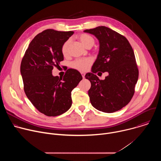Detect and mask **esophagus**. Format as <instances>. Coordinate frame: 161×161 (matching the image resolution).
<instances>
[{
	"instance_id": "obj_1",
	"label": "esophagus",
	"mask_w": 161,
	"mask_h": 161,
	"mask_svg": "<svg viewBox=\"0 0 161 161\" xmlns=\"http://www.w3.org/2000/svg\"><path fill=\"white\" fill-rule=\"evenodd\" d=\"M81 75H82L83 78H85V73H83V72H81Z\"/></svg>"
}]
</instances>
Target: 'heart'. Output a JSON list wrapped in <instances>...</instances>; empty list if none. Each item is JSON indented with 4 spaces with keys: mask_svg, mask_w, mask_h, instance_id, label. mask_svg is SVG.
I'll return each instance as SVG.
<instances>
[{
    "mask_svg": "<svg viewBox=\"0 0 161 161\" xmlns=\"http://www.w3.org/2000/svg\"><path fill=\"white\" fill-rule=\"evenodd\" d=\"M77 38L83 47H85L86 48L92 47L95 43L94 39L91 36L87 34H81L77 37ZM69 44H70V41L68 40L65 41L62 45L61 50H62V53L64 57L68 55ZM92 59L90 58H81V59H78L74 61L72 63L71 66L72 67H73L74 69H76L77 70L81 71H85L88 69V67L92 64Z\"/></svg>",
    "mask_w": 161,
    "mask_h": 161,
    "instance_id": "heart-1",
    "label": "heart"
}]
</instances>
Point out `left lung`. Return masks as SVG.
Masks as SVG:
<instances>
[{"mask_svg": "<svg viewBox=\"0 0 161 161\" xmlns=\"http://www.w3.org/2000/svg\"><path fill=\"white\" fill-rule=\"evenodd\" d=\"M84 32L94 35L99 42V54L92 73L85 75L91 83L88 90L90 103L103 112L119 111L130 101L138 79L132 48L125 37L104 26ZM99 71L109 74L104 80L95 75Z\"/></svg>", "mask_w": 161, "mask_h": 161, "instance_id": "8db88e82", "label": "left lung"}]
</instances>
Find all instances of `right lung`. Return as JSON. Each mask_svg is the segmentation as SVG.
Returning a JSON list of instances; mask_svg holds the SVG:
<instances>
[{
    "label": "right lung",
    "mask_w": 161,
    "mask_h": 161,
    "mask_svg": "<svg viewBox=\"0 0 161 161\" xmlns=\"http://www.w3.org/2000/svg\"><path fill=\"white\" fill-rule=\"evenodd\" d=\"M74 32L47 29L29 44L22 58L20 72L25 93L41 113L48 117L63 114L72 105L71 92L82 80L79 71L69 69L62 78L53 76V67L64 60L63 44Z\"/></svg>",
    "instance_id": "1"
}]
</instances>
